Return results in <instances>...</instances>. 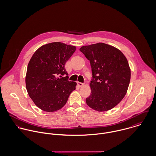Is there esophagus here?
I'll return each mask as SVG.
<instances>
[{
	"label": "esophagus",
	"mask_w": 156,
	"mask_h": 156,
	"mask_svg": "<svg viewBox=\"0 0 156 156\" xmlns=\"http://www.w3.org/2000/svg\"><path fill=\"white\" fill-rule=\"evenodd\" d=\"M77 85L80 87H82V86H83V83H81V82H77Z\"/></svg>",
	"instance_id": "34e87169"
}]
</instances>
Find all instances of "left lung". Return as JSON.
<instances>
[{"label":"left lung","mask_w":156,"mask_h":156,"mask_svg":"<svg viewBox=\"0 0 156 156\" xmlns=\"http://www.w3.org/2000/svg\"><path fill=\"white\" fill-rule=\"evenodd\" d=\"M90 61L92 79L87 105L98 112L108 111L124 97L129 86L131 71L127 58L118 48L102 43L80 48Z\"/></svg>","instance_id":"1"}]
</instances>
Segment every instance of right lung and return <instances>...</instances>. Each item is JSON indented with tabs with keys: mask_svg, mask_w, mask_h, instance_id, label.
Returning a JSON list of instances; mask_svg holds the SVG:
<instances>
[{
	"mask_svg": "<svg viewBox=\"0 0 156 156\" xmlns=\"http://www.w3.org/2000/svg\"><path fill=\"white\" fill-rule=\"evenodd\" d=\"M76 49L75 46L61 42L51 43L40 47L30 59L26 87L30 98L41 110L48 112L59 110L76 89L77 83L68 80L65 68Z\"/></svg>",
	"mask_w": 156,
	"mask_h": 156,
	"instance_id": "right-lung-1",
	"label": "right lung"
}]
</instances>
